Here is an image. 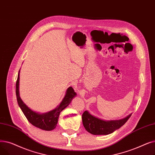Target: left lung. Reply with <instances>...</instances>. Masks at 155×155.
I'll return each mask as SVG.
<instances>
[{
    "label": "left lung",
    "instance_id": "8db88e82",
    "mask_svg": "<svg viewBox=\"0 0 155 155\" xmlns=\"http://www.w3.org/2000/svg\"><path fill=\"white\" fill-rule=\"evenodd\" d=\"M131 115L132 114L119 120H106L93 115L87 110H86L82 115V120L85 129L91 134L108 135L121 127L127 121Z\"/></svg>",
    "mask_w": 155,
    "mask_h": 155
}]
</instances>
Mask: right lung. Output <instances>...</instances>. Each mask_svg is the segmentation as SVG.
Here are the masks:
<instances>
[{
	"mask_svg": "<svg viewBox=\"0 0 155 155\" xmlns=\"http://www.w3.org/2000/svg\"><path fill=\"white\" fill-rule=\"evenodd\" d=\"M19 72H18V79L16 84V94L18 104L21 109L22 112L26 117L28 120L34 126L45 130H51L54 129L58 122V118L61 112L67 107L71 102L72 100L76 96V92L73 88L70 86L66 90L65 94L62 101L55 108L45 113L40 114L33 111L29 108L20 97L19 95Z\"/></svg>",
	"mask_w": 155,
	"mask_h": 155,
	"instance_id": "1",
	"label": "right lung"
}]
</instances>
